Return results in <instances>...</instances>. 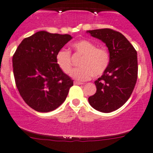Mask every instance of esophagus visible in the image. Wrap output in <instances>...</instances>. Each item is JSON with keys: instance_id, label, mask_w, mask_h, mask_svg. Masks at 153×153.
Listing matches in <instances>:
<instances>
[{"instance_id": "1", "label": "esophagus", "mask_w": 153, "mask_h": 153, "mask_svg": "<svg viewBox=\"0 0 153 153\" xmlns=\"http://www.w3.org/2000/svg\"><path fill=\"white\" fill-rule=\"evenodd\" d=\"M74 84H75V85H82V84H83V83H81V82H79V81H75V82H74Z\"/></svg>"}]
</instances>
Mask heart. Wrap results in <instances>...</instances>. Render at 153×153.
<instances>
[{"label":"heart","mask_w":153,"mask_h":153,"mask_svg":"<svg viewBox=\"0 0 153 153\" xmlns=\"http://www.w3.org/2000/svg\"><path fill=\"white\" fill-rule=\"evenodd\" d=\"M72 47L77 54L83 56L79 62V68L74 69L71 76L78 81H87L91 77L102 75L108 67L111 56L105 47H97V45L86 39L72 43ZM56 64L64 73L71 71L72 63L71 53L65 48L59 50L56 55Z\"/></svg>","instance_id":"obj_1"}]
</instances>
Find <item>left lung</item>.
I'll list each match as a JSON object with an SVG mask.
<instances>
[{
    "instance_id": "obj_1",
    "label": "left lung",
    "mask_w": 153,
    "mask_h": 153,
    "mask_svg": "<svg viewBox=\"0 0 153 153\" xmlns=\"http://www.w3.org/2000/svg\"><path fill=\"white\" fill-rule=\"evenodd\" d=\"M108 48L110 64L94 83L95 94L89 97L91 107L110 113L122 107L131 97L138 77L137 52L120 32L111 28L87 30Z\"/></svg>"
}]
</instances>
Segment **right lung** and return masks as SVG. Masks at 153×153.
Instances as JSON below:
<instances>
[{"label": "right lung", "instance_id": "add662e5", "mask_svg": "<svg viewBox=\"0 0 153 153\" xmlns=\"http://www.w3.org/2000/svg\"><path fill=\"white\" fill-rule=\"evenodd\" d=\"M72 39L69 34L38 31L21 42L13 55L14 81L25 103L39 112L64 102L73 81L56 64V55Z\"/></svg>", "mask_w": 153, "mask_h": 153}]
</instances>
